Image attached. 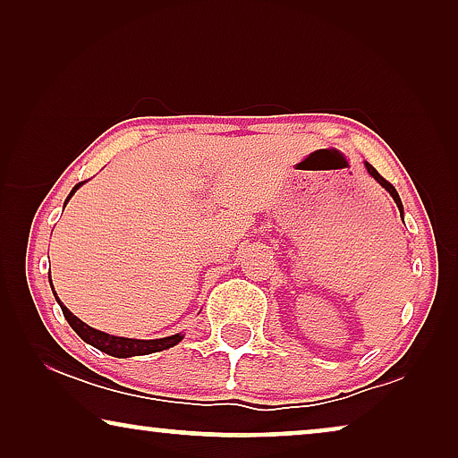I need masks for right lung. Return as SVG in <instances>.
<instances>
[{
	"mask_svg": "<svg viewBox=\"0 0 458 458\" xmlns=\"http://www.w3.org/2000/svg\"><path fill=\"white\" fill-rule=\"evenodd\" d=\"M77 187H74V190H77ZM74 190H72V193H74ZM62 312H64L68 323H71L72 327L77 329V334L83 337V340L93 344V346H98L106 354L116 356V359H127V356L154 352V350H162V348L168 346L166 340H149V342H146V340H129V337L108 335V334H104V331L91 329L89 325L79 321V318L74 317L72 312L66 309V306H62Z\"/></svg>",
	"mask_w": 458,
	"mask_h": 458,
	"instance_id": "right-lung-1",
	"label": "right lung"
}]
</instances>
